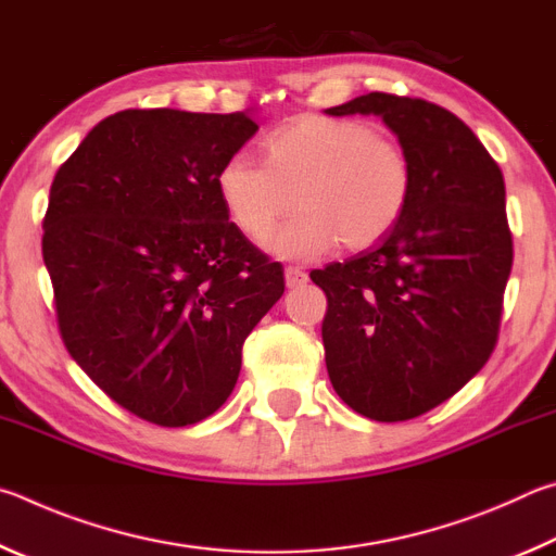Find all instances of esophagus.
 <instances>
[{
  "label": "esophagus",
  "instance_id": "esophagus-1",
  "mask_svg": "<svg viewBox=\"0 0 556 556\" xmlns=\"http://www.w3.org/2000/svg\"><path fill=\"white\" fill-rule=\"evenodd\" d=\"M305 283H307V273L303 268H298V266H288L286 268V286L288 288H300V286H305Z\"/></svg>",
  "mask_w": 556,
  "mask_h": 556
}]
</instances>
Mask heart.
I'll list each match as a JSON object with an SVG mask.
<instances>
[{
  "label": "heart",
  "instance_id": "b5f03b06",
  "mask_svg": "<svg viewBox=\"0 0 556 556\" xmlns=\"http://www.w3.org/2000/svg\"><path fill=\"white\" fill-rule=\"evenodd\" d=\"M229 219L251 239L283 214L293 219L268 237L283 258H319L339 241L364 251L383 241L413 198L415 170L401 141L362 119L307 114L273 131L266 161L233 151L217 170Z\"/></svg>",
  "mask_w": 556,
  "mask_h": 556
}]
</instances>
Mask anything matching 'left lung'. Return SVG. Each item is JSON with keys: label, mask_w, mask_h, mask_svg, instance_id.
<instances>
[{"label": "left lung", "mask_w": 556, "mask_h": 556, "mask_svg": "<svg viewBox=\"0 0 556 556\" xmlns=\"http://www.w3.org/2000/svg\"><path fill=\"white\" fill-rule=\"evenodd\" d=\"M376 114L413 161V198L374 249L313 270L325 290L327 374L358 415L403 422L481 371L513 268L498 163L440 104L368 92L327 110Z\"/></svg>", "instance_id": "1"}]
</instances>
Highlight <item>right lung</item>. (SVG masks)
<instances>
[{"label": "right lung", "mask_w": 556, "mask_h": 556, "mask_svg": "<svg viewBox=\"0 0 556 556\" xmlns=\"http://www.w3.org/2000/svg\"><path fill=\"white\" fill-rule=\"evenodd\" d=\"M256 131L247 112L124 110L53 178L43 263L63 344L146 422L219 410L243 342L286 290L283 266L229 222L214 182Z\"/></svg>", "instance_id": "1"}]
</instances>
